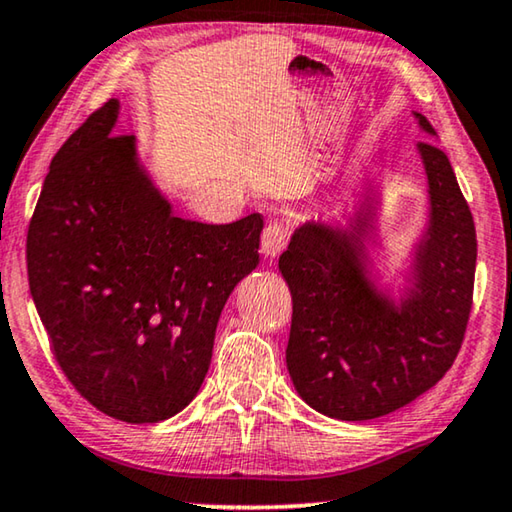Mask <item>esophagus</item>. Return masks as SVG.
Here are the masks:
<instances>
[{
    "label": "esophagus",
    "mask_w": 512,
    "mask_h": 512,
    "mask_svg": "<svg viewBox=\"0 0 512 512\" xmlns=\"http://www.w3.org/2000/svg\"><path fill=\"white\" fill-rule=\"evenodd\" d=\"M289 230L282 223H269L262 232V253L266 257H278L287 246Z\"/></svg>",
    "instance_id": "1"
}]
</instances>
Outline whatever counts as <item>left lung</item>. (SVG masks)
I'll use <instances>...</instances> for the list:
<instances>
[{
	"label": "left lung",
	"mask_w": 512,
	"mask_h": 512,
	"mask_svg": "<svg viewBox=\"0 0 512 512\" xmlns=\"http://www.w3.org/2000/svg\"><path fill=\"white\" fill-rule=\"evenodd\" d=\"M414 117L437 135L423 114ZM427 177V223L411 250L400 301L372 276L381 193L372 186L347 227L308 220L278 269L292 292L287 370L319 414L370 421L414 402L451 368L467 331L476 227L451 160L416 144Z\"/></svg>",
	"instance_id": "left-lung-1"
}]
</instances>
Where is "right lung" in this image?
<instances>
[{
	"instance_id": "add662e5",
	"label": "right lung",
	"mask_w": 512,
	"mask_h": 512,
	"mask_svg": "<svg viewBox=\"0 0 512 512\" xmlns=\"http://www.w3.org/2000/svg\"><path fill=\"white\" fill-rule=\"evenodd\" d=\"M117 119L112 98L52 158L27 232V276L75 391L119 421L158 423L200 391L220 312L259 264L264 220L174 216L135 135H114Z\"/></svg>"
}]
</instances>
